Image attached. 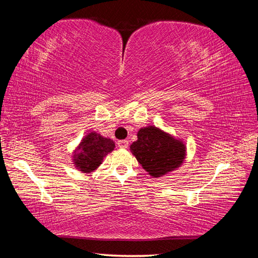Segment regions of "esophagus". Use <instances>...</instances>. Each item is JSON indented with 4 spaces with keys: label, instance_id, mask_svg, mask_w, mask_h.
I'll use <instances>...</instances> for the list:
<instances>
[{
    "label": "esophagus",
    "instance_id": "1",
    "mask_svg": "<svg viewBox=\"0 0 258 258\" xmlns=\"http://www.w3.org/2000/svg\"><path fill=\"white\" fill-rule=\"evenodd\" d=\"M117 145H118V147L121 148V149H126V148L128 147V141L127 140H120V141L117 142Z\"/></svg>",
    "mask_w": 258,
    "mask_h": 258
}]
</instances>
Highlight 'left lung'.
<instances>
[{
  "label": "left lung",
  "instance_id": "obj_1",
  "mask_svg": "<svg viewBox=\"0 0 258 258\" xmlns=\"http://www.w3.org/2000/svg\"><path fill=\"white\" fill-rule=\"evenodd\" d=\"M131 151L142 167L154 177L177 168L185 157V146L159 128L149 126L138 132Z\"/></svg>",
  "mask_w": 258,
  "mask_h": 258
}]
</instances>
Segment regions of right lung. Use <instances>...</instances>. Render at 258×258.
Returning a JSON list of instances; mask_svg holds the SVG:
<instances>
[{"label": "right lung", "mask_w": 258, "mask_h": 258, "mask_svg": "<svg viewBox=\"0 0 258 258\" xmlns=\"http://www.w3.org/2000/svg\"><path fill=\"white\" fill-rule=\"evenodd\" d=\"M115 148L112 140L102 138L100 134L90 133L83 139L74 156L76 167L84 173H90L98 168L104 157Z\"/></svg>", "instance_id": "obj_1"}]
</instances>
